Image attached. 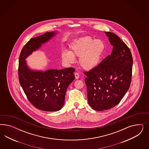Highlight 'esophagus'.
Segmentation results:
<instances>
[{
	"label": "esophagus",
	"instance_id": "34e87169",
	"mask_svg": "<svg viewBox=\"0 0 149 149\" xmlns=\"http://www.w3.org/2000/svg\"><path fill=\"white\" fill-rule=\"evenodd\" d=\"M75 79H78L79 78V74L78 72H75Z\"/></svg>",
	"mask_w": 149,
	"mask_h": 149
}]
</instances>
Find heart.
Masks as SVG:
<instances>
[{
  "label": "heart",
  "instance_id": "obj_1",
  "mask_svg": "<svg viewBox=\"0 0 149 149\" xmlns=\"http://www.w3.org/2000/svg\"><path fill=\"white\" fill-rule=\"evenodd\" d=\"M70 49V52L64 51L62 54L63 61L67 64H72L75 62V57H78L81 67L90 70L100 63L105 45L100 39L94 40L90 36H86L75 41Z\"/></svg>",
  "mask_w": 149,
  "mask_h": 149
}]
</instances>
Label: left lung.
<instances>
[{"mask_svg": "<svg viewBox=\"0 0 149 149\" xmlns=\"http://www.w3.org/2000/svg\"><path fill=\"white\" fill-rule=\"evenodd\" d=\"M113 46L110 55L86 75L88 104L93 110L112 108L121 100L131 85L133 58L126 44L111 32H105Z\"/></svg>", "mask_w": 149, "mask_h": 149, "instance_id": "1", "label": "left lung"}]
</instances>
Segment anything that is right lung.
Instances as JSON below:
<instances>
[{
  "label": "right lung",
  "instance_id": "right-lung-1",
  "mask_svg": "<svg viewBox=\"0 0 149 149\" xmlns=\"http://www.w3.org/2000/svg\"><path fill=\"white\" fill-rule=\"evenodd\" d=\"M56 33L46 32L31 39L24 46L19 58L18 79L23 90L33 106L45 111H57L62 108L68 87L75 79V70L68 68L33 70L28 67L26 59Z\"/></svg>",
  "mask_w": 149,
  "mask_h": 149
}]
</instances>
